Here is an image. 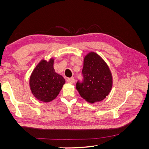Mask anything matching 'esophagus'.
Masks as SVG:
<instances>
[{
    "instance_id": "esophagus-1",
    "label": "esophagus",
    "mask_w": 149,
    "mask_h": 149,
    "mask_svg": "<svg viewBox=\"0 0 149 149\" xmlns=\"http://www.w3.org/2000/svg\"><path fill=\"white\" fill-rule=\"evenodd\" d=\"M74 78H68L67 79V81L69 83H71V84H73L74 83Z\"/></svg>"
}]
</instances>
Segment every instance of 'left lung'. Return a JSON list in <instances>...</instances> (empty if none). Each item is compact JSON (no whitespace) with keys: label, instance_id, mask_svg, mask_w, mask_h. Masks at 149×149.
I'll list each match as a JSON object with an SVG mask.
<instances>
[{"label":"left lung","instance_id":"1","mask_svg":"<svg viewBox=\"0 0 149 149\" xmlns=\"http://www.w3.org/2000/svg\"><path fill=\"white\" fill-rule=\"evenodd\" d=\"M82 80L76 84L80 96L87 101H101L109 94L112 79L109 67L95 53H89L85 57L82 70Z\"/></svg>","mask_w":149,"mask_h":149}]
</instances>
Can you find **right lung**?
<instances>
[{
    "label": "right lung",
    "mask_w": 149,
    "mask_h": 149,
    "mask_svg": "<svg viewBox=\"0 0 149 149\" xmlns=\"http://www.w3.org/2000/svg\"><path fill=\"white\" fill-rule=\"evenodd\" d=\"M65 83L63 76L55 73L53 60H42L36 66L30 78V86L33 95L38 100L49 102L60 93Z\"/></svg>",
    "instance_id": "1"
}]
</instances>
